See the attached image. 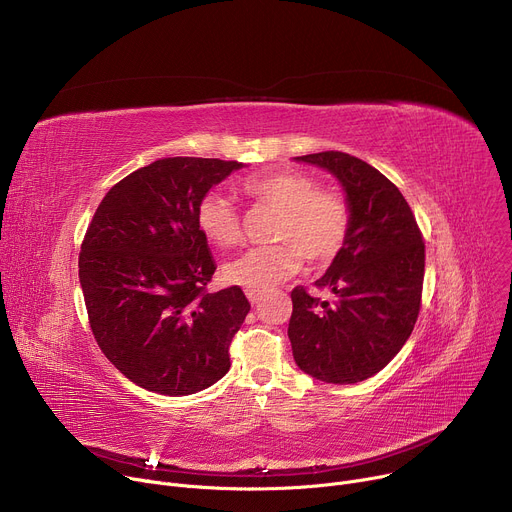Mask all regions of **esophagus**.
Masks as SVG:
<instances>
[{"mask_svg": "<svg viewBox=\"0 0 512 512\" xmlns=\"http://www.w3.org/2000/svg\"><path fill=\"white\" fill-rule=\"evenodd\" d=\"M247 298H249V302H251L253 306L261 302V294H259V291H253V289H247Z\"/></svg>", "mask_w": 512, "mask_h": 512, "instance_id": "1", "label": "esophagus"}]
</instances>
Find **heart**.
I'll list each match as a JSON object with an SVG mask.
<instances>
[{
	"label": "heart",
	"mask_w": 512,
	"mask_h": 512,
	"mask_svg": "<svg viewBox=\"0 0 512 512\" xmlns=\"http://www.w3.org/2000/svg\"><path fill=\"white\" fill-rule=\"evenodd\" d=\"M243 192L259 206H269L273 218L271 239L225 265V279L259 291H269L281 279L294 275L306 257L308 263H330L346 245L352 227L348 200L302 172L275 170L247 176ZM196 223L216 247H233L243 239V216L221 192L208 190L196 206Z\"/></svg>",
	"instance_id": "b5f03b06"
}]
</instances>
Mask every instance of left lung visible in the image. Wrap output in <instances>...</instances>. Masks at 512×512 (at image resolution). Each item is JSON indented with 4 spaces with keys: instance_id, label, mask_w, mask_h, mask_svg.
I'll list each match as a JSON object with an SVG mask.
<instances>
[{
    "instance_id": "obj_1",
    "label": "left lung",
    "mask_w": 512,
    "mask_h": 512,
    "mask_svg": "<svg viewBox=\"0 0 512 512\" xmlns=\"http://www.w3.org/2000/svg\"><path fill=\"white\" fill-rule=\"evenodd\" d=\"M326 168L346 190L352 227L330 269L316 281L332 300L291 291L287 336L298 367L350 385L383 371L413 332L421 310L425 243L399 188L377 168L344 152L298 158Z\"/></svg>"
}]
</instances>
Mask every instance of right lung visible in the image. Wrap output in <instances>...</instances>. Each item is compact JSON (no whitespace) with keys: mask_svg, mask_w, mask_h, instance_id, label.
Returning <instances> with one entry per match:
<instances>
[{"mask_svg":"<svg viewBox=\"0 0 512 512\" xmlns=\"http://www.w3.org/2000/svg\"><path fill=\"white\" fill-rule=\"evenodd\" d=\"M241 162L162 158L117 182L85 233L79 277L93 336L135 385L192 395L231 369L251 310L239 285L208 294L216 269L198 200Z\"/></svg>","mask_w":512,"mask_h":512,"instance_id":"1","label":"right lung"}]
</instances>
